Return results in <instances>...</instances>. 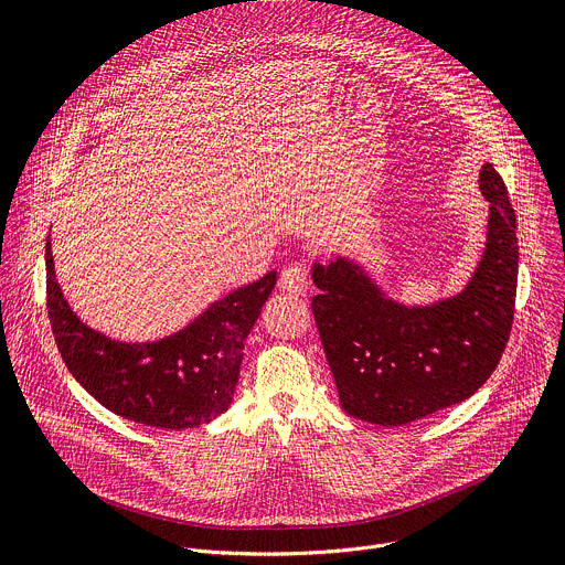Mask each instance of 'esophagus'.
I'll use <instances>...</instances> for the list:
<instances>
[{"mask_svg": "<svg viewBox=\"0 0 565 565\" xmlns=\"http://www.w3.org/2000/svg\"><path fill=\"white\" fill-rule=\"evenodd\" d=\"M308 286V264L303 259L299 262H292L290 266H286L281 270V277H279V288L290 292V295H303Z\"/></svg>", "mask_w": 565, "mask_h": 565, "instance_id": "obj_1", "label": "esophagus"}]
</instances>
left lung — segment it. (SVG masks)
Here are the masks:
<instances>
[{"instance_id":"left-lung-1","label":"left lung","mask_w":565,"mask_h":565,"mask_svg":"<svg viewBox=\"0 0 565 565\" xmlns=\"http://www.w3.org/2000/svg\"><path fill=\"white\" fill-rule=\"evenodd\" d=\"M478 183L490 201L488 248L460 295L405 308L347 259L312 268L310 308L349 416L407 425L467 399L499 366L514 321L516 214L492 163Z\"/></svg>"}]
</instances>
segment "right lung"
Returning a JSON list of instances; mask_svg holds the SVG:
<instances>
[{
    "label": "right lung",
    "mask_w": 565,
    "mask_h": 565,
    "mask_svg": "<svg viewBox=\"0 0 565 565\" xmlns=\"http://www.w3.org/2000/svg\"><path fill=\"white\" fill-rule=\"evenodd\" d=\"M275 284L270 270L168 340L120 344L85 327L66 306L46 241V310L66 369L116 416L158 429L199 427L230 407L244 342Z\"/></svg>",
    "instance_id": "1"
}]
</instances>
